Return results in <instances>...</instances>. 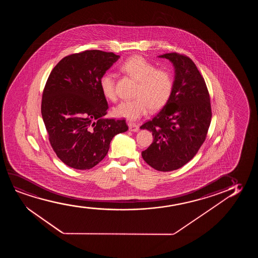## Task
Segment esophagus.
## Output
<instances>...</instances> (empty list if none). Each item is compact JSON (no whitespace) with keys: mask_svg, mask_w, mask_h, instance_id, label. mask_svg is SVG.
Segmentation results:
<instances>
[{"mask_svg":"<svg viewBox=\"0 0 258 258\" xmlns=\"http://www.w3.org/2000/svg\"><path fill=\"white\" fill-rule=\"evenodd\" d=\"M128 127H130V131H134V132H138L139 131V126L138 124L134 123V122H128Z\"/></svg>","mask_w":258,"mask_h":258,"instance_id":"esophagus-1","label":"esophagus"}]
</instances>
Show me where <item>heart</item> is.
Instances as JSON below:
<instances>
[{
  "mask_svg": "<svg viewBox=\"0 0 258 258\" xmlns=\"http://www.w3.org/2000/svg\"><path fill=\"white\" fill-rule=\"evenodd\" d=\"M120 71L138 81L134 92L135 99L124 100L113 108L114 115L128 120H137L152 111L161 109L169 101L173 91V75L165 69L141 55L128 57L120 64ZM99 87L107 100L117 99L115 78L109 72H105L99 78Z\"/></svg>",
  "mask_w": 258,
  "mask_h": 258,
  "instance_id": "b5f03b06",
  "label": "heart"
}]
</instances>
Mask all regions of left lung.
Returning <instances> with one entry per match:
<instances>
[{"instance_id": "1", "label": "left lung", "mask_w": 258, "mask_h": 258, "mask_svg": "<svg viewBox=\"0 0 258 258\" xmlns=\"http://www.w3.org/2000/svg\"><path fill=\"white\" fill-rule=\"evenodd\" d=\"M175 68L173 94L162 110L142 125L152 132L153 142L142 157L160 172L179 169L194 158L206 139L212 106L205 79L189 57L165 53Z\"/></svg>"}]
</instances>
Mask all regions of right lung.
<instances>
[{"instance_id": "add662e5", "label": "right lung", "mask_w": 258, "mask_h": 258, "mask_svg": "<svg viewBox=\"0 0 258 258\" xmlns=\"http://www.w3.org/2000/svg\"><path fill=\"white\" fill-rule=\"evenodd\" d=\"M119 57L100 50L72 53L46 80L41 114L48 140L57 157L72 168L95 166L113 137L128 128L124 119H104L108 104L99 87V78Z\"/></svg>"}]
</instances>
